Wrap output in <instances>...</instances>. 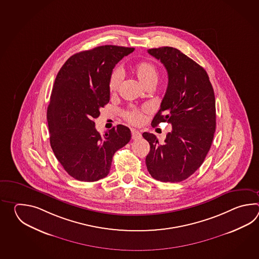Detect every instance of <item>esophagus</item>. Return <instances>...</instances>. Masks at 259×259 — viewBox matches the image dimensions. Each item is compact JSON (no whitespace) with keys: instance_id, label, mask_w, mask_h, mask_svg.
<instances>
[{"instance_id":"esophagus-1","label":"esophagus","mask_w":259,"mask_h":259,"mask_svg":"<svg viewBox=\"0 0 259 259\" xmlns=\"http://www.w3.org/2000/svg\"><path fill=\"white\" fill-rule=\"evenodd\" d=\"M132 137L133 140H140L142 138V134H141V132H138L136 130H132Z\"/></svg>"}]
</instances>
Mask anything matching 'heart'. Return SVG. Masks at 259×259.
Listing matches in <instances>:
<instances>
[{
  "mask_svg": "<svg viewBox=\"0 0 259 259\" xmlns=\"http://www.w3.org/2000/svg\"><path fill=\"white\" fill-rule=\"evenodd\" d=\"M132 74L144 88L149 85H155L158 79V70L153 63L147 61L138 62L132 68ZM121 72L115 69L111 73L108 87L111 93L116 92L121 81ZM125 118L132 125H140L143 121V111L140 109H132L125 113Z\"/></svg>",
  "mask_w": 259,
  "mask_h": 259,
  "instance_id": "b5f03b06",
  "label": "heart"
}]
</instances>
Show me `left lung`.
<instances>
[{
    "mask_svg": "<svg viewBox=\"0 0 259 259\" xmlns=\"http://www.w3.org/2000/svg\"><path fill=\"white\" fill-rule=\"evenodd\" d=\"M165 66L168 84L152 126L167 122L172 131L160 144L153 133L143 132L150 144L145 163L151 176L163 182H180L203 164L215 131L214 90L206 71L173 47L149 49Z\"/></svg>",
    "mask_w": 259,
    "mask_h": 259,
    "instance_id": "8db88e82",
    "label": "left lung"
}]
</instances>
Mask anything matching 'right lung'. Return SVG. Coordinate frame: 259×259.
<instances>
[{
	"label": "right lung",
	"instance_id": "right-lung-1",
	"mask_svg": "<svg viewBox=\"0 0 259 259\" xmlns=\"http://www.w3.org/2000/svg\"><path fill=\"white\" fill-rule=\"evenodd\" d=\"M134 48L104 45L70 56L55 77L47 121L50 143L64 169L80 182H96L108 175L114 154L132 138L117 125L104 136L94 119L108 104L113 68Z\"/></svg>",
	"mask_w": 259,
	"mask_h": 259
}]
</instances>
